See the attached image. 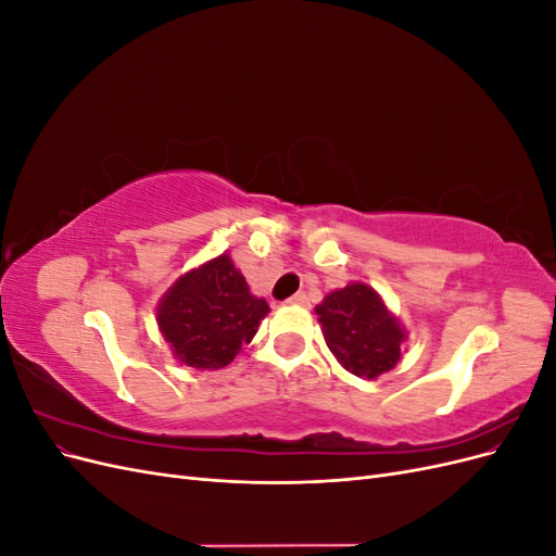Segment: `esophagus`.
Instances as JSON below:
<instances>
[{
	"mask_svg": "<svg viewBox=\"0 0 556 556\" xmlns=\"http://www.w3.org/2000/svg\"><path fill=\"white\" fill-rule=\"evenodd\" d=\"M285 304H292V306H308V296H306V292H296L294 296H290L288 301H285Z\"/></svg>",
	"mask_w": 556,
	"mask_h": 556,
	"instance_id": "34e87169",
	"label": "esophagus"
}]
</instances>
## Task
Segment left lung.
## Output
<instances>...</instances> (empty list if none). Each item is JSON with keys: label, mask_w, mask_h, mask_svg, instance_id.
Here are the masks:
<instances>
[{"label": "left lung", "mask_w": 556, "mask_h": 556, "mask_svg": "<svg viewBox=\"0 0 556 556\" xmlns=\"http://www.w3.org/2000/svg\"><path fill=\"white\" fill-rule=\"evenodd\" d=\"M327 348L345 371L374 380L399 364L408 331L366 282H348L315 306Z\"/></svg>", "instance_id": "1"}]
</instances>
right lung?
Segmentation results:
<instances>
[{"mask_svg":"<svg viewBox=\"0 0 556 556\" xmlns=\"http://www.w3.org/2000/svg\"><path fill=\"white\" fill-rule=\"evenodd\" d=\"M268 311L266 299L250 292L231 257L217 255L162 294L157 327L180 364L217 371L252 341Z\"/></svg>","mask_w":556,"mask_h":556,"instance_id":"right-lung-1","label":"right lung"}]
</instances>
